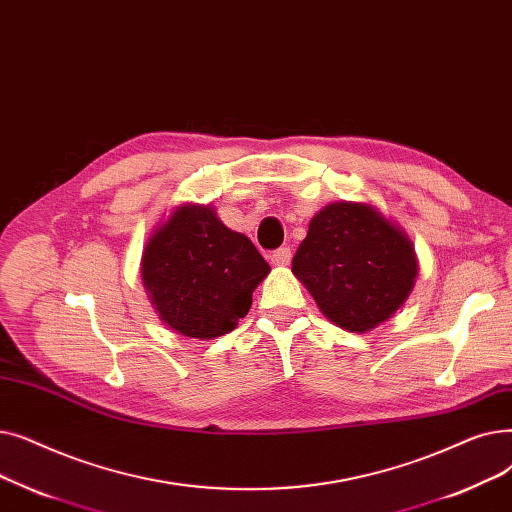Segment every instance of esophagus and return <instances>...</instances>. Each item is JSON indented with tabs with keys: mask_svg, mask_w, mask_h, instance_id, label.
I'll list each match as a JSON object with an SVG mask.
<instances>
[{
	"mask_svg": "<svg viewBox=\"0 0 512 512\" xmlns=\"http://www.w3.org/2000/svg\"><path fill=\"white\" fill-rule=\"evenodd\" d=\"M291 260V250L285 246V248H279L271 254V262L277 264V266H287Z\"/></svg>",
	"mask_w": 512,
	"mask_h": 512,
	"instance_id": "obj_1",
	"label": "esophagus"
}]
</instances>
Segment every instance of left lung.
Instances as JSON below:
<instances>
[{"label": "left lung", "mask_w": 512, "mask_h": 512, "mask_svg": "<svg viewBox=\"0 0 512 512\" xmlns=\"http://www.w3.org/2000/svg\"><path fill=\"white\" fill-rule=\"evenodd\" d=\"M291 271L329 321L367 333L404 304L417 258L406 235L375 208L335 202L310 221Z\"/></svg>", "instance_id": "obj_1"}]
</instances>
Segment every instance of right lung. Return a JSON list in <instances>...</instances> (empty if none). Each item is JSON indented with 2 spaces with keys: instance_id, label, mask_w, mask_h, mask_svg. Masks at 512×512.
Returning a JSON list of instances; mask_svg holds the SVG:
<instances>
[{
  "instance_id": "obj_1",
  "label": "right lung",
  "mask_w": 512,
  "mask_h": 512,
  "mask_svg": "<svg viewBox=\"0 0 512 512\" xmlns=\"http://www.w3.org/2000/svg\"><path fill=\"white\" fill-rule=\"evenodd\" d=\"M269 271L254 243L227 229L208 206H181L152 235L141 262L160 319L196 339L233 331Z\"/></svg>"
}]
</instances>
